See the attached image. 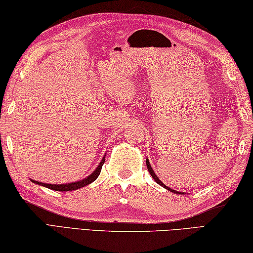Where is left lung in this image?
Wrapping results in <instances>:
<instances>
[{"mask_svg":"<svg viewBox=\"0 0 253 253\" xmlns=\"http://www.w3.org/2000/svg\"><path fill=\"white\" fill-rule=\"evenodd\" d=\"M146 166H147V169H149V171H150V174H151L152 177H153V178L155 179V182H156L157 184H159V185H161L162 187H164V188H166L168 190H169V192H173V193H176V194H183V193H179V192H177V190H174L173 188H169V187H168V186H166L165 184L162 183V180H160V178L157 177V176L155 175L154 170H153V169H152V166H151V164H150V162H149V160H147V159H146Z\"/></svg>","mask_w":253,"mask_h":253,"instance_id":"obj_1","label":"left lung"}]
</instances>
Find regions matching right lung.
I'll list each match as a JSON object with an SVG mask.
<instances>
[{"instance_id":"obj_1","label":"right lung","mask_w":253,"mask_h":253,"mask_svg":"<svg viewBox=\"0 0 253 253\" xmlns=\"http://www.w3.org/2000/svg\"><path fill=\"white\" fill-rule=\"evenodd\" d=\"M104 161H106V157H103L100 162V164L98 165V168L93 170V173L90 174L88 177H85L82 180H78V182H74V183H68V184H46V183H41V182H36L34 179H31L33 183L38 184L41 186H44V187H47L52 190H58V192H69V190H75V189H79L82 187H84L89 184H91L92 182H94L98 178V176L100 175V171H101L102 165L104 164Z\"/></svg>"}]
</instances>
